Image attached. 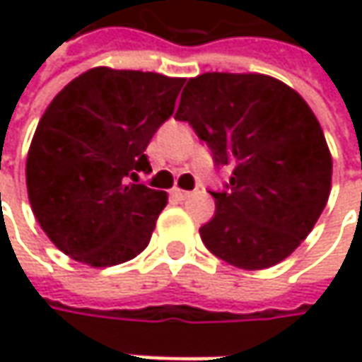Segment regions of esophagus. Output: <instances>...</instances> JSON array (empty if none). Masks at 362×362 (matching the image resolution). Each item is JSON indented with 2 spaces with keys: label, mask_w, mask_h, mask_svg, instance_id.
I'll use <instances>...</instances> for the list:
<instances>
[{
  "label": "esophagus",
  "mask_w": 362,
  "mask_h": 362,
  "mask_svg": "<svg viewBox=\"0 0 362 362\" xmlns=\"http://www.w3.org/2000/svg\"><path fill=\"white\" fill-rule=\"evenodd\" d=\"M171 195H173V197H177L179 202H185V199H189V197H191V191H183V189L175 187L173 191H171Z\"/></svg>",
  "instance_id": "obj_1"
}]
</instances>
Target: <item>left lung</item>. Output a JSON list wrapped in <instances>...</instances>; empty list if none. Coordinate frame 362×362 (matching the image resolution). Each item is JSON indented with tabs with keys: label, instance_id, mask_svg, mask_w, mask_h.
Segmentation results:
<instances>
[{
	"label": "left lung",
	"instance_id": "1",
	"mask_svg": "<svg viewBox=\"0 0 362 362\" xmlns=\"http://www.w3.org/2000/svg\"><path fill=\"white\" fill-rule=\"evenodd\" d=\"M175 119L231 171L226 189L211 191L205 247L242 270L290 256L318 221L332 179L325 132L304 98L266 74L207 72L189 78Z\"/></svg>",
	"mask_w": 362,
	"mask_h": 362
}]
</instances>
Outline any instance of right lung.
<instances>
[{"instance_id": "right-lung-1", "label": "right lung", "mask_w": 362, "mask_h": 362, "mask_svg": "<svg viewBox=\"0 0 362 362\" xmlns=\"http://www.w3.org/2000/svg\"><path fill=\"white\" fill-rule=\"evenodd\" d=\"M185 78L92 68L66 84L37 122L25 183L52 243L76 262L108 268L139 256L167 193L139 183L146 145L173 115Z\"/></svg>"}]
</instances>
